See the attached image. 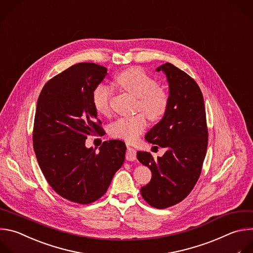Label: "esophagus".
<instances>
[{"label": "esophagus", "mask_w": 253, "mask_h": 253, "mask_svg": "<svg viewBox=\"0 0 253 253\" xmlns=\"http://www.w3.org/2000/svg\"><path fill=\"white\" fill-rule=\"evenodd\" d=\"M126 159L129 162H133L136 160V150L130 146H127L126 149Z\"/></svg>", "instance_id": "34e87169"}]
</instances>
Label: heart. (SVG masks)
I'll list each match as a JSON object with an SVG mask.
<instances>
[{
    "label": "heart",
    "mask_w": 253,
    "mask_h": 253,
    "mask_svg": "<svg viewBox=\"0 0 253 253\" xmlns=\"http://www.w3.org/2000/svg\"><path fill=\"white\" fill-rule=\"evenodd\" d=\"M118 84L136 97V109L144 112L153 121L160 120L169 107L167 91L158 86V82L139 68H131L121 73L116 79ZM113 90L106 84H98L92 92V104L100 115L110 112V102ZM147 125L143 113L117 120L110 126L112 136L131 142L143 131Z\"/></svg>",
    "instance_id": "1"
}]
</instances>
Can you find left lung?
I'll list each match as a JSON object with an SVG mask.
<instances>
[{"instance_id": "1", "label": "left lung", "mask_w": 253, "mask_h": 253, "mask_svg": "<svg viewBox=\"0 0 253 253\" xmlns=\"http://www.w3.org/2000/svg\"><path fill=\"white\" fill-rule=\"evenodd\" d=\"M169 83V107L145 139L166 147L163 157L137 151V160L153 176L140 188L146 203L163 210L184 199L194 187L207 155L208 126L204 96L195 81L170 63L157 68Z\"/></svg>"}]
</instances>
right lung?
Returning a JSON list of instances; mask_svg holds the SVG:
<instances>
[{"mask_svg":"<svg viewBox=\"0 0 253 253\" xmlns=\"http://www.w3.org/2000/svg\"><path fill=\"white\" fill-rule=\"evenodd\" d=\"M107 72L92 63L74 65L43 85L37 103L33 141L41 170L58 194L81 205L106 193L126 157L119 139L105 141L98 153L85 146L87 135L103 129L92 92Z\"/></svg>","mask_w":253,"mask_h":253,"instance_id":"right-lung-1","label":"right lung"}]
</instances>
